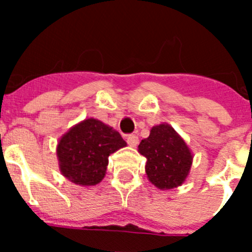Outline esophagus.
I'll return each mask as SVG.
<instances>
[{"label":"esophagus","mask_w":252,"mask_h":252,"mask_svg":"<svg viewBox=\"0 0 252 252\" xmlns=\"http://www.w3.org/2000/svg\"><path fill=\"white\" fill-rule=\"evenodd\" d=\"M127 144L130 146H136L137 144H139V137H137L136 135H128Z\"/></svg>","instance_id":"34e87169"}]
</instances>
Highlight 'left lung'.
<instances>
[{
    "mask_svg": "<svg viewBox=\"0 0 252 252\" xmlns=\"http://www.w3.org/2000/svg\"><path fill=\"white\" fill-rule=\"evenodd\" d=\"M139 153L146 158L148 179L159 189L177 188L186 182L193 155L170 125L154 126L149 137L140 142Z\"/></svg>",
    "mask_w": 252,
    "mask_h": 252,
    "instance_id": "left-lung-1",
    "label": "left lung"
}]
</instances>
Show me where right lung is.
<instances>
[{"label":"right lung","instance_id":"add662e5","mask_svg":"<svg viewBox=\"0 0 252 252\" xmlns=\"http://www.w3.org/2000/svg\"><path fill=\"white\" fill-rule=\"evenodd\" d=\"M117 131L99 120L87 119L73 126L58 142L62 174L79 186H95L106 175L108 157L125 148Z\"/></svg>","mask_w":252,"mask_h":252}]
</instances>
